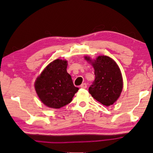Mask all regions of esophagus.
I'll return each instance as SVG.
<instances>
[{
    "label": "esophagus",
    "mask_w": 153,
    "mask_h": 153,
    "mask_svg": "<svg viewBox=\"0 0 153 153\" xmlns=\"http://www.w3.org/2000/svg\"><path fill=\"white\" fill-rule=\"evenodd\" d=\"M80 88H81L85 89L86 88H87V84H86L85 83H84V84H82L81 85H80Z\"/></svg>",
    "instance_id": "esophagus-1"
}]
</instances>
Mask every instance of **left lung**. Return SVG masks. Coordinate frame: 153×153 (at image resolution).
Listing matches in <instances>:
<instances>
[{
  "instance_id": "1",
  "label": "left lung",
  "mask_w": 153,
  "mask_h": 153,
  "mask_svg": "<svg viewBox=\"0 0 153 153\" xmlns=\"http://www.w3.org/2000/svg\"><path fill=\"white\" fill-rule=\"evenodd\" d=\"M94 68L95 79L89 88V92L97 101L106 106L112 105L120 97L123 88V76L114 61L105 55L96 60L85 56Z\"/></svg>"
}]
</instances>
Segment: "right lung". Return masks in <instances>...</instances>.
<instances>
[{"label":"right lung","instance_id":"add662e5","mask_svg":"<svg viewBox=\"0 0 153 153\" xmlns=\"http://www.w3.org/2000/svg\"><path fill=\"white\" fill-rule=\"evenodd\" d=\"M68 62L55 59L44 69L35 82L41 101L51 108H60L70 103L79 88L75 87L67 72Z\"/></svg>","mask_w":153,"mask_h":153}]
</instances>
